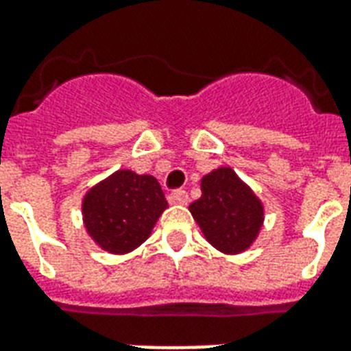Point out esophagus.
Here are the masks:
<instances>
[{
  "mask_svg": "<svg viewBox=\"0 0 351 351\" xmlns=\"http://www.w3.org/2000/svg\"><path fill=\"white\" fill-rule=\"evenodd\" d=\"M167 200H169V204H180V206H184V204L189 202V195L184 189H175L173 193H169Z\"/></svg>",
  "mask_w": 351,
  "mask_h": 351,
  "instance_id": "esophagus-1",
  "label": "esophagus"
}]
</instances>
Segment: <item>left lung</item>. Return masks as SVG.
Wrapping results in <instances>:
<instances>
[{
  "mask_svg": "<svg viewBox=\"0 0 351 351\" xmlns=\"http://www.w3.org/2000/svg\"><path fill=\"white\" fill-rule=\"evenodd\" d=\"M202 197L189 206L211 245L228 255L250 247L264 222V208L255 193L230 167H219L202 178Z\"/></svg>",
  "mask_w": 351,
  "mask_h": 351,
  "instance_id": "1",
  "label": "left lung"
}]
</instances>
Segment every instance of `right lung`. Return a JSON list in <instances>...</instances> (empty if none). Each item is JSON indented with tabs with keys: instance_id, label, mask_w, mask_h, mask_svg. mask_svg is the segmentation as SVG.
Instances as JSON below:
<instances>
[{
	"instance_id": "obj_1",
	"label": "right lung",
	"mask_w": 351,
	"mask_h": 351,
	"mask_svg": "<svg viewBox=\"0 0 351 351\" xmlns=\"http://www.w3.org/2000/svg\"><path fill=\"white\" fill-rule=\"evenodd\" d=\"M167 208L158 180L120 169L93 189L82 202L84 224L101 250L123 255L149 239Z\"/></svg>"
}]
</instances>
